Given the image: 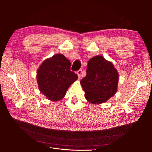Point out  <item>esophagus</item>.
Instances as JSON below:
<instances>
[{"label": "esophagus", "mask_w": 152, "mask_h": 152, "mask_svg": "<svg viewBox=\"0 0 152 152\" xmlns=\"http://www.w3.org/2000/svg\"><path fill=\"white\" fill-rule=\"evenodd\" d=\"M77 74L78 77H79V79H80V77H81V74H82V70H78V71L77 72Z\"/></svg>", "instance_id": "esophagus-1"}]
</instances>
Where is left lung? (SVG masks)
Segmentation results:
<instances>
[{
    "label": "left lung",
    "mask_w": 152,
    "mask_h": 152,
    "mask_svg": "<svg viewBox=\"0 0 152 152\" xmlns=\"http://www.w3.org/2000/svg\"><path fill=\"white\" fill-rule=\"evenodd\" d=\"M86 73V76L80 80V85L89 103H104L116 93L118 73L112 62L97 55L89 59Z\"/></svg>",
    "instance_id": "1"
}]
</instances>
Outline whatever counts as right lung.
Instances as JSON below:
<instances>
[{
    "label": "right lung",
    "mask_w": 152,
    "mask_h": 152,
    "mask_svg": "<svg viewBox=\"0 0 152 152\" xmlns=\"http://www.w3.org/2000/svg\"><path fill=\"white\" fill-rule=\"evenodd\" d=\"M71 63L61 54L44 60L37 72L39 89L49 100L58 102L66 93L68 87L78 76L70 71Z\"/></svg>",
    "instance_id": "obj_1"
}]
</instances>
